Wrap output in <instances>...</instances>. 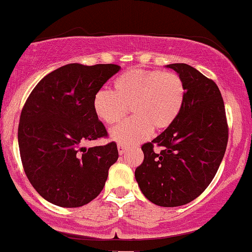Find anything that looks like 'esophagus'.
Listing matches in <instances>:
<instances>
[{
    "mask_svg": "<svg viewBox=\"0 0 252 252\" xmlns=\"http://www.w3.org/2000/svg\"><path fill=\"white\" fill-rule=\"evenodd\" d=\"M117 148H118V154L120 155H123L124 153H126V147L124 146V144H118L117 146Z\"/></svg>",
    "mask_w": 252,
    "mask_h": 252,
    "instance_id": "esophagus-1",
    "label": "esophagus"
}]
</instances>
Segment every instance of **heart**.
Returning <instances> with one entry per match:
<instances>
[{
    "mask_svg": "<svg viewBox=\"0 0 252 252\" xmlns=\"http://www.w3.org/2000/svg\"><path fill=\"white\" fill-rule=\"evenodd\" d=\"M115 91L102 88L94 94V114L104 123L120 122L131 109L134 117L111 130L116 142L134 146L148 138L154 128H168L181 112L186 97L182 79L173 72L129 70L115 80Z\"/></svg>",
    "mask_w": 252,
    "mask_h": 252,
    "instance_id": "obj_1",
    "label": "heart"
}]
</instances>
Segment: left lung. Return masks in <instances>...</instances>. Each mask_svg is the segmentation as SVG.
<instances>
[{
    "label": "left lung",
    "mask_w": 252,
    "mask_h": 252,
    "mask_svg": "<svg viewBox=\"0 0 252 252\" xmlns=\"http://www.w3.org/2000/svg\"><path fill=\"white\" fill-rule=\"evenodd\" d=\"M186 97L179 116L162 134L144 143L135 170L143 195L153 204H189L207 189L220 166L228 140L224 100L217 84L187 63H170ZM161 148L154 152V147Z\"/></svg>",
    "instance_id": "1"
}]
</instances>
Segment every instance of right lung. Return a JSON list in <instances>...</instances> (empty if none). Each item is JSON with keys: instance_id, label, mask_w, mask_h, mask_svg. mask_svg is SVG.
<instances>
[{"instance_id": "add662e5", "label": "right lung", "mask_w": 252, "mask_h": 252, "mask_svg": "<svg viewBox=\"0 0 252 252\" xmlns=\"http://www.w3.org/2000/svg\"><path fill=\"white\" fill-rule=\"evenodd\" d=\"M120 70L115 63H68L43 77L26 100L17 130L22 166L36 192L57 206L94 200L117 161L115 142L83 143L108 136L92 102Z\"/></svg>"}]
</instances>
